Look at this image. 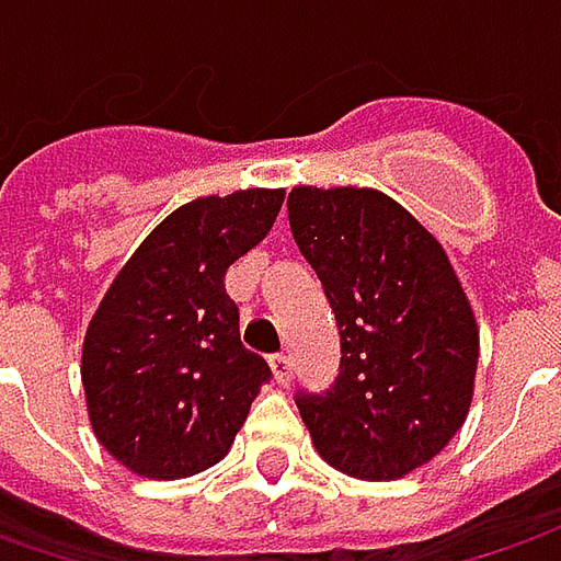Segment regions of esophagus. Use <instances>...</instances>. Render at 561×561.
I'll list each match as a JSON object with an SVG mask.
<instances>
[{
  "mask_svg": "<svg viewBox=\"0 0 561 561\" xmlns=\"http://www.w3.org/2000/svg\"><path fill=\"white\" fill-rule=\"evenodd\" d=\"M271 371H274V380H277L280 387H290V380H293L290 356H274V358H271Z\"/></svg>",
  "mask_w": 561,
  "mask_h": 561,
  "instance_id": "1",
  "label": "esophagus"
}]
</instances>
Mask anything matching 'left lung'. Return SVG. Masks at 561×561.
I'll return each instance as SVG.
<instances>
[{"label": "left lung", "mask_w": 561, "mask_h": 561, "mask_svg": "<svg viewBox=\"0 0 561 561\" xmlns=\"http://www.w3.org/2000/svg\"><path fill=\"white\" fill-rule=\"evenodd\" d=\"M290 230L340 331V375L296 393L324 462L397 481L462 427L478 371V324L443 247L390 196L293 186Z\"/></svg>", "instance_id": "8db88e82"}]
</instances>
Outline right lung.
Instances as JSON below:
<instances>
[{
	"label": "right lung",
	"instance_id": "1",
	"mask_svg": "<svg viewBox=\"0 0 561 561\" xmlns=\"http://www.w3.org/2000/svg\"><path fill=\"white\" fill-rule=\"evenodd\" d=\"M284 190L203 196L171 211L118 271L83 336L99 443L142 478L221 462L268 362L243 350L227 268L268 237Z\"/></svg>",
	"mask_w": 561,
	"mask_h": 561
}]
</instances>
